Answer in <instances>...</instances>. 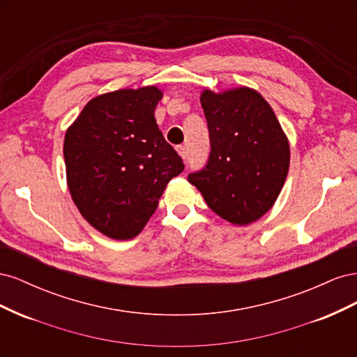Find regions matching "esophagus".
Listing matches in <instances>:
<instances>
[{
    "instance_id": "obj_1",
    "label": "esophagus",
    "mask_w": 357,
    "mask_h": 357,
    "mask_svg": "<svg viewBox=\"0 0 357 357\" xmlns=\"http://www.w3.org/2000/svg\"><path fill=\"white\" fill-rule=\"evenodd\" d=\"M177 153H178L183 159H186V156H188L186 147H185V146H177Z\"/></svg>"
}]
</instances>
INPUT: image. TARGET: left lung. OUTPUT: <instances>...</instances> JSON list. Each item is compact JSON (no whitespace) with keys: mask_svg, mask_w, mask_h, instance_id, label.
I'll list each match as a JSON object with an SVG mask.
<instances>
[{"mask_svg":"<svg viewBox=\"0 0 357 357\" xmlns=\"http://www.w3.org/2000/svg\"><path fill=\"white\" fill-rule=\"evenodd\" d=\"M211 152L188 180L208 207L234 226L250 225L273 208L290 165V144L271 105L256 89L201 92Z\"/></svg>","mask_w":357,"mask_h":357,"instance_id":"obj_1","label":"left lung"}]
</instances>
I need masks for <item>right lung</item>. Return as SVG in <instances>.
Returning <instances> with one entry per match:
<instances>
[{
  "label": "right lung",
  "instance_id": "1",
  "mask_svg": "<svg viewBox=\"0 0 357 357\" xmlns=\"http://www.w3.org/2000/svg\"><path fill=\"white\" fill-rule=\"evenodd\" d=\"M158 86L95 96L63 138L70 195L91 226L112 240L144 229L183 160L159 131Z\"/></svg>",
  "mask_w": 357,
  "mask_h": 357
}]
</instances>
